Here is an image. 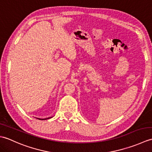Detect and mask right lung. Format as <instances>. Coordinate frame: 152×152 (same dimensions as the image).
Masks as SVG:
<instances>
[{
	"mask_svg": "<svg viewBox=\"0 0 152 152\" xmlns=\"http://www.w3.org/2000/svg\"><path fill=\"white\" fill-rule=\"evenodd\" d=\"M52 118V117H50V118H45V119H40V118H37V119H40V120H44V119H50V118Z\"/></svg>",
	"mask_w": 152,
	"mask_h": 152,
	"instance_id": "add662e5",
	"label": "right lung"
}]
</instances>
